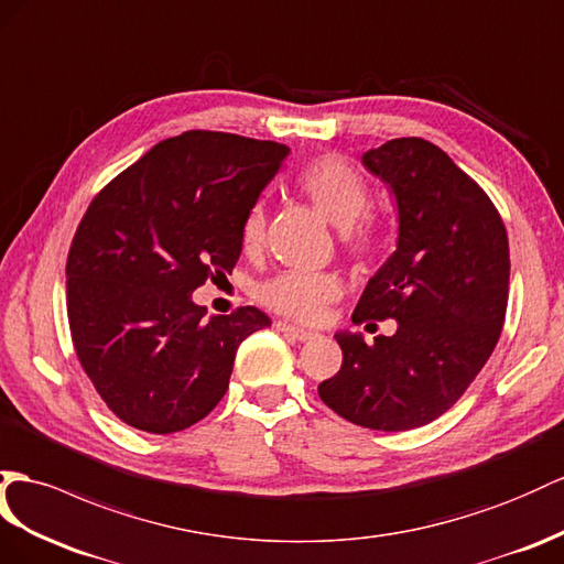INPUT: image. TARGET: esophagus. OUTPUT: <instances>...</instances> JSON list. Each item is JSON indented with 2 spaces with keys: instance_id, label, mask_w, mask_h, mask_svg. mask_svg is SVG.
Instances as JSON below:
<instances>
[{
  "instance_id": "34e87169",
  "label": "esophagus",
  "mask_w": 564,
  "mask_h": 564,
  "mask_svg": "<svg viewBox=\"0 0 564 564\" xmlns=\"http://www.w3.org/2000/svg\"><path fill=\"white\" fill-rule=\"evenodd\" d=\"M273 328L276 330H281V334H285V336H291V338H295V340H312L316 334L314 330H307V328H300V326H293V324H288V322H276L273 324Z\"/></svg>"
}]
</instances>
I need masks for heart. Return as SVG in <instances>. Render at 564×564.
Here are the masks:
<instances>
[{
	"label": "heart",
	"mask_w": 564,
	"mask_h": 564,
	"mask_svg": "<svg viewBox=\"0 0 564 564\" xmlns=\"http://www.w3.org/2000/svg\"><path fill=\"white\" fill-rule=\"evenodd\" d=\"M300 193L319 209L330 224L340 228L343 245L355 254L377 248L379 224L369 207V183L348 159L340 154L316 156L295 176ZM267 216L262 207H252L242 226L245 250H257L264 240ZM343 293V283L328 271L288 269L259 288V300L273 312L295 322H316L330 302Z\"/></svg>",
	"instance_id": "obj_1"
}]
</instances>
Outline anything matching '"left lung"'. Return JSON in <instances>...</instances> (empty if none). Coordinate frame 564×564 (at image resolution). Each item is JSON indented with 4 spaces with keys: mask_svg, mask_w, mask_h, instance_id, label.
Instances as JSON below:
<instances>
[{
    "mask_svg": "<svg viewBox=\"0 0 564 564\" xmlns=\"http://www.w3.org/2000/svg\"><path fill=\"white\" fill-rule=\"evenodd\" d=\"M362 164L391 187L400 228L352 322L395 319L398 330L373 343L336 334L343 365L319 398L357 426L408 431L451 410L494 352L510 291L508 230L479 183L429 140H388Z\"/></svg>",
    "mask_w": 564,
    "mask_h": 564,
    "instance_id": "left-lung-1",
    "label": "left lung"
}]
</instances>
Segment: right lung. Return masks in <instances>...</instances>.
Masks as SVG:
<instances>
[{"label":"right lung","mask_w":564,"mask_h":564,"mask_svg":"<svg viewBox=\"0 0 564 564\" xmlns=\"http://www.w3.org/2000/svg\"><path fill=\"white\" fill-rule=\"evenodd\" d=\"M285 144L187 131L162 140L97 193L66 259L74 348L128 426L176 433L219 405L238 345L271 319L207 316L193 291L234 271L242 226Z\"/></svg>","instance_id":"right-lung-1"}]
</instances>
